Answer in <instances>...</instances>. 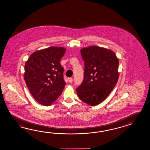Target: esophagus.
Here are the masks:
<instances>
[{
	"instance_id": "obj_1",
	"label": "esophagus",
	"mask_w": 150,
	"mask_h": 150,
	"mask_svg": "<svg viewBox=\"0 0 150 150\" xmlns=\"http://www.w3.org/2000/svg\"><path fill=\"white\" fill-rule=\"evenodd\" d=\"M73 79L72 78H69V81L70 83H72L73 82Z\"/></svg>"
}]
</instances>
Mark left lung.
<instances>
[{
    "instance_id": "8db88e82",
    "label": "left lung",
    "mask_w": 150,
    "mask_h": 150,
    "mask_svg": "<svg viewBox=\"0 0 150 150\" xmlns=\"http://www.w3.org/2000/svg\"><path fill=\"white\" fill-rule=\"evenodd\" d=\"M84 78L76 88L79 98L91 106L102 102L118 81L119 59L112 50L92 46L81 49Z\"/></svg>"
}]
</instances>
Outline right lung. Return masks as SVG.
<instances>
[{"label": "right lung", "instance_id": "1", "mask_svg": "<svg viewBox=\"0 0 150 150\" xmlns=\"http://www.w3.org/2000/svg\"><path fill=\"white\" fill-rule=\"evenodd\" d=\"M65 51V48L56 47L36 51L25 64L24 81L35 100L42 105H51L65 87L60 62Z\"/></svg>", "mask_w": 150, "mask_h": 150}]
</instances>
